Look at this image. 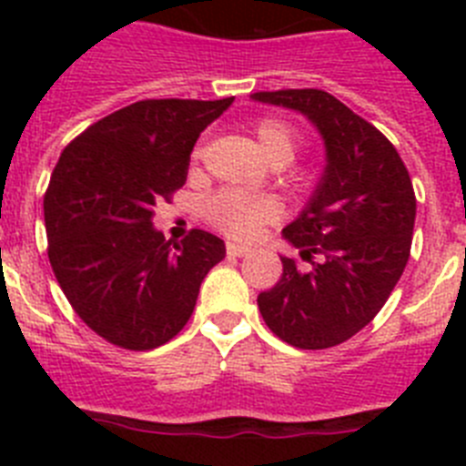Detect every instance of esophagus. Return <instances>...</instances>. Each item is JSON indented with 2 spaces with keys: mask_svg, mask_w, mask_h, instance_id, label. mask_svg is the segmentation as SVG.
Segmentation results:
<instances>
[{
  "mask_svg": "<svg viewBox=\"0 0 466 466\" xmlns=\"http://www.w3.org/2000/svg\"><path fill=\"white\" fill-rule=\"evenodd\" d=\"M249 252H252V249L245 245H236V242H228V245H226V254H228V257H247Z\"/></svg>",
  "mask_w": 466,
  "mask_h": 466,
  "instance_id": "obj_1",
  "label": "esophagus"
}]
</instances>
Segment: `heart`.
<instances>
[{
    "mask_svg": "<svg viewBox=\"0 0 466 466\" xmlns=\"http://www.w3.org/2000/svg\"><path fill=\"white\" fill-rule=\"evenodd\" d=\"M258 147L275 166H287L299 154V135L291 126L278 118H263L254 127ZM203 217L209 226L221 230L233 240H252L266 224L282 217V205L270 196L221 188L212 193L203 205Z\"/></svg>",
    "mask_w": 466,
    "mask_h": 466,
    "instance_id": "b5f03b06",
    "label": "heart"
}]
</instances>
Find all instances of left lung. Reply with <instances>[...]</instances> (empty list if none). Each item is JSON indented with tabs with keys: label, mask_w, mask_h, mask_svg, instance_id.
Masks as SVG:
<instances>
[{
	"label": "left lung",
	"mask_w": 466,
	"mask_h": 466,
	"mask_svg": "<svg viewBox=\"0 0 466 466\" xmlns=\"http://www.w3.org/2000/svg\"><path fill=\"white\" fill-rule=\"evenodd\" d=\"M254 100L306 114L327 144V170L299 219L282 230L308 268L282 257L263 322L284 343L327 350L371 322L410 257L415 191L394 144L327 90L287 88Z\"/></svg>",
	"instance_id": "obj_1"
}]
</instances>
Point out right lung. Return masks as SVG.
I'll use <instances>...</instances> for the list:
<instances>
[{
	"label": "right lung",
	"instance_id": "add662e5",
	"mask_svg": "<svg viewBox=\"0 0 466 466\" xmlns=\"http://www.w3.org/2000/svg\"><path fill=\"white\" fill-rule=\"evenodd\" d=\"M224 100H139L65 147L44 196L48 261L69 306L106 343L154 350L187 327L226 245L154 228V208L187 182L188 156Z\"/></svg>",
	"mask_w": 466,
	"mask_h": 466
}]
</instances>
